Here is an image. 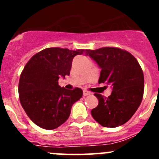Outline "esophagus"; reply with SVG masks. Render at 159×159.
Instances as JSON below:
<instances>
[{"label":"esophagus","mask_w":159,"mask_h":159,"mask_svg":"<svg viewBox=\"0 0 159 159\" xmlns=\"http://www.w3.org/2000/svg\"><path fill=\"white\" fill-rule=\"evenodd\" d=\"M83 94H84V96H87V95H90L91 93H90L88 91H87V90H84V91H83Z\"/></svg>","instance_id":"obj_1"}]
</instances>
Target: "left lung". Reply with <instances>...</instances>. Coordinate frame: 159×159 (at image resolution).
I'll return each mask as SVG.
<instances>
[{
	"label": "left lung",
	"instance_id": "obj_1",
	"mask_svg": "<svg viewBox=\"0 0 159 159\" xmlns=\"http://www.w3.org/2000/svg\"><path fill=\"white\" fill-rule=\"evenodd\" d=\"M100 67L99 84L111 85L108 97L95 93L99 104L91 111L92 117L102 127H116L127 123L133 116L144 93V75L138 60L124 49L104 47L87 50Z\"/></svg>",
	"mask_w": 159,
	"mask_h": 159
}]
</instances>
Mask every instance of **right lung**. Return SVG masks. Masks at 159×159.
<instances>
[{
  "mask_svg": "<svg viewBox=\"0 0 159 159\" xmlns=\"http://www.w3.org/2000/svg\"><path fill=\"white\" fill-rule=\"evenodd\" d=\"M84 52V49L48 48L35 54L25 66L18 85L20 102L38 127L45 130L60 127L69 117L73 103L82 97V89H65L58 80L70 75L73 58Z\"/></svg>",
  "mask_w": 159,
  "mask_h": 159,
  "instance_id": "add662e5",
  "label": "right lung"
}]
</instances>
